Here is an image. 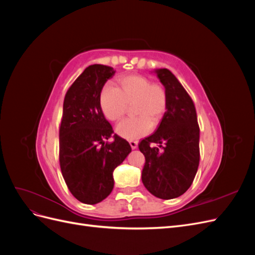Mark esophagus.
Wrapping results in <instances>:
<instances>
[{"label":"esophagus","instance_id":"1","mask_svg":"<svg viewBox=\"0 0 255 255\" xmlns=\"http://www.w3.org/2000/svg\"><path fill=\"white\" fill-rule=\"evenodd\" d=\"M129 144H130V146H132V149H136L138 146V141L135 139H132V140H129Z\"/></svg>","mask_w":255,"mask_h":255}]
</instances>
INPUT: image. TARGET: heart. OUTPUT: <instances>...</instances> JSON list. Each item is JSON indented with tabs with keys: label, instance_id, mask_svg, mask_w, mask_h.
Instances as JSON below:
<instances>
[{
	"label": "heart",
	"instance_id": "b5f03b06",
	"mask_svg": "<svg viewBox=\"0 0 255 255\" xmlns=\"http://www.w3.org/2000/svg\"><path fill=\"white\" fill-rule=\"evenodd\" d=\"M135 103L133 115L117 125V133L135 139L148 134L153 125L163 118L168 107V94L163 84L152 82L140 74L122 75L117 80V87L107 84L100 94V107L110 121H118L126 114L128 105Z\"/></svg>",
	"mask_w": 255,
	"mask_h": 255
}]
</instances>
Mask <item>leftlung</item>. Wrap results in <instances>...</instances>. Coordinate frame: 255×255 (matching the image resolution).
<instances>
[{"instance_id": "1", "label": "left lung", "mask_w": 255, "mask_h": 255, "mask_svg": "<svg viewBox=\"0 0 255 255\" xmlns=\"http://www.w3.org/2000/svg\"><path fill=\"white\" fill-rule=\"evenodd\" d=\"M167 89L168 107L157 129L138 148L145 163L141 180L153 196H182L194 182L200 161V128L194 102L168 69L155 71ZM155 144V146H153Z\"/></svg>"}]
</instances>
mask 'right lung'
<instances>
[{"instance_id": "obj_1", "label": "right lung", "mask_w": 255, "mask_h": 255, "mask_svg": "<svg viewBox=\"0 0 255 255\" xmlns=\"http://www.w3.org/2000/svg\"><path fill=\"white\" fill-rule=\"evenodd\" d=\"M112 67L91 65L69 87L59 126V165L73 197L97 204L114 188L113 172L132 151L114 134L100 107V94L115 74ZM111 136L113 141H107Z\"/></svg>"}]
</instances>
